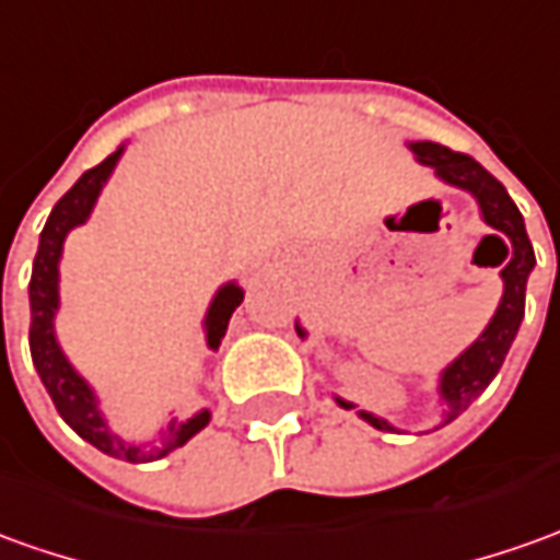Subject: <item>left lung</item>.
Wrapping results in <instances>:
<instances>
[{"label":"left lung","instance_id":"left-lung-1","mask_svg":"<svg viewBox=\"0 0 560 560\" xmlns=\"http://www.w3.org/2000/svg\"><path fill=\"white\" fill-rule=\"evenodd\" d=\"M408 150L413 152V159L435 171L441 184L456 186L463 192H469L471 199L478 201V214L488 223L497 238H503L509 257L505 266L500 269L503 279V296L500 306L493 312V318L488 322V328L481 330L459 355H456L444 371L439 374V405H441V425L454 423L463 410L469 408L471 401L488 389L490 380L500 374L509 349L518 337L521 322H524V294H527V279L534 272L536 257L534 245L527 238L524 230V217H521L518 205L509 199L505 186L490 174L488 168H481L471 155L447 150L441 143L432 140H410ZM296 337L306 340V328L296 322ZM337 405L343 410H355L352 401H346L337 395ZM364 423H371L380 432H398L389 420L376 417L371 410H355Z\"/></svg>","mask_w":560,"mask_h":560}]
</instances>
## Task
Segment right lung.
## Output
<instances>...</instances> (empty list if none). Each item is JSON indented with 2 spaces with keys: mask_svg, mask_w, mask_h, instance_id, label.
<instances>
[{
  "mask_svg": "<svg viewBox=\"0 0 560 560\" xmlns=\"http://www.w3.org/2000/svg\"><path fill=\"white\" fill-rule=\"evenodd\" d=\"M125 147L128 143H121L113 155H106L97 168L85 171L72 184L70 192L51 208V214L45 220V230L39 235V250H36V260H33V279H30V355H33L42 386L48 389L51 401H55L57 413L63 417V423L70 425L79 439H85L101 454L116 456V459L152 463V459H162L171 451L184 447L196 432H201L205 425L211 423V410L201 408L189 420L171 417L168 425H162L159 435L152 441L121 439L106 423L104 410H101V398H97L94 386L72 368L67 352L60 349V340H57L55 330L57 310H60V257H63V242H67V235L75 226L89 223L91 211H94V205L101 199L106 180L113 177L119 159L125 155ZM242 300H245V291H242L238 281H226V284L217 288V294L211 296L208 312H205V322H201L208 349H217L220 340L226 337L232 312H235V306Z\"/></svg>",
  "mask_w": 560,
  "mask_h": 560,
  "instance_id": "obj_1",
  "label": "right lung"
}]
</instances>
